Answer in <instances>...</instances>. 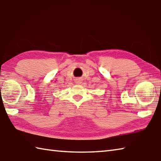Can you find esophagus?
<instances>
[{"label":"esophagus","instance_id":"obj_1","mask_svg":"<svg viewBox=\"0 0 161 161\" xmlns=\"http://www.w3.org/2000/svg\"><path fill=\"white\" fill-rule=\"evenodd\" d=\"M76 83H77V84L81 83V80H80V79H77V80H76Z\"/></svg>","mask_w":161,"mask_h":161}]
</instances>
